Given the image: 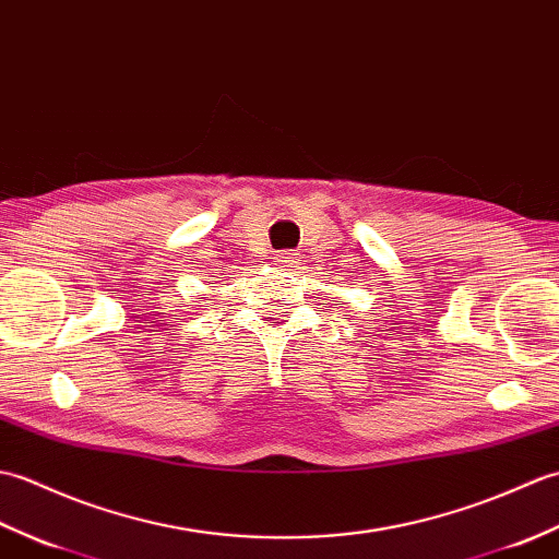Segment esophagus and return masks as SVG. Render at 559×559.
I'll use <instances>...</instances> for the list:
<instances>
[{
  "mask_svg": "<svg viewBox=\"0 0 559 559\" xmlns=\"http://www.w3.org/2000/svg\"><path fill=\"white\" fill-rule=\"evenodd\" d=\"M277 267H284V270H292L296 267V263H299V253H292V251H282V253H275V260H272Z\"/></svg>",
  "mask_w": 559,
  "mask_h": 559,
  "instance_id": "1",
  "label": "esophagus"
}]
</instances>
